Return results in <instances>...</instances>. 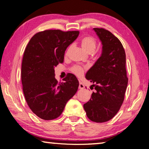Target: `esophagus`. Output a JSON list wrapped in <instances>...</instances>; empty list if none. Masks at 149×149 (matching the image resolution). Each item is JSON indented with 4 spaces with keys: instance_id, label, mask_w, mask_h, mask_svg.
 Segmentation results:
<instances>
[{
    "instance_id": "34e87169",
    "label": "esophagus",
    "mask_w": 149,
    "mask_h": 149,
    "mask_svg": "<svg viewBox=\"0 0 149 149\" xmlns=\"http://www.w3.org/2000/svg\"><path fill=\"white\" fill-rule=\"evenodd\" d=\"M85 88V85L83 84V83L81 81H79V89H83Z\"/></svg>"
}]
</instances>
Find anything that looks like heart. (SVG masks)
Segmentation results:
<instances>
[{
    "label": "heart",
    "mask_w": 149,
    "mask_h": 149,
    "mask_svg": "<svg viewBox=\"0 0 149 149\" xmlns=\"http://www.w3.org/2000/svg\"><path fill=\"white\" fill-rule=\"evenodd\" d=\"M81 45L82 49L87 53H89V52H94L97 46V42L92 37H85L81 41ZM72 72L78 76H80L83 74L84 70L81 67L75 65L72 68Z\"/></svg>",
    "instance_id": "obj_1"
}]
</instances>
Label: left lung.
I'll return each instance as SVG.
<instances>
[{
	"label": "left lung",
	"mask_w": 149,
	"mask_h": 149,
	"mask_svg": "<svg viewBox=\"0 0 149 149\" xmlns=\"http://www.w3.org/2000/svg\"><path fill=\"white\" fill-rule=\"evenodd\" d=\"M93 30L101 41L102 53L85 75L95 91L84 108L89 120L102 123L112 119L119 111L128 79L125 50L120 40L103 28Z\"/></svg>",
	"instance_id": "obj_1"
}]
</instances>
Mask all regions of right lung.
I'll return each mask as SVG.
<instances>
[{
    "label": "right lung",
    "instance_id": "right-lung-1",
    "mask_svg": "<svg viewBox=\"0 0 149 149\" xmlns=\"http://www.w3.org/2000/svg\"><path fill=\"white\" fill-rule=\"evenodd\" d=\"M79 33L45 30L34 35L25 49L22 64L24 97L32 112L42 120L60 116L78 89L79 81L72 74L67 75L64 82H58L54 67L64 62L65 50Z\"/></svg>",
    "mask_w": 149,
    "mask_h": 149
}]
</instances>
